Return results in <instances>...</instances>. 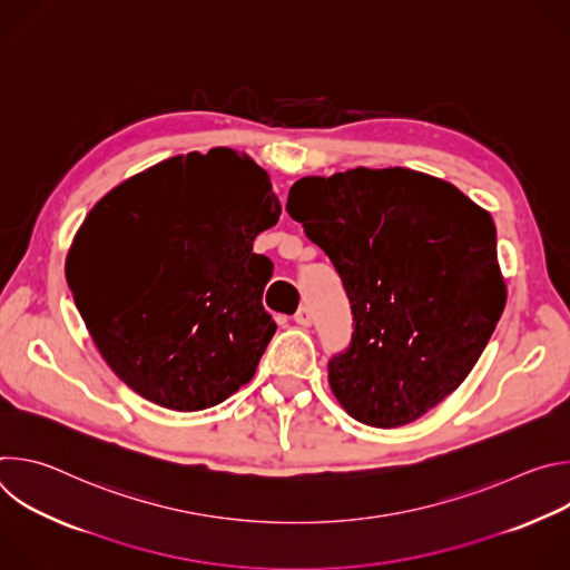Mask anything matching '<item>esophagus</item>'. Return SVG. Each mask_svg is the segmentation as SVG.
I'll return each instance as SVG.
<instances>
[{
    "label": "esophagus",
    "instance_id": "esophagus-1",
    "mask_svg": "<svg viewBox=\"0 0 570 570\" xmlns=\"http://www.w3.org/2000/svg\"><path fill=\"white\" fill-rule=\"evenodd\" d=\"M293 320L299 324V327H311V311H308V306H299L297 313L293 315Z\"/></svg>",
    "mask_w": 570,
    "mask_h": 570
}]
</instances>
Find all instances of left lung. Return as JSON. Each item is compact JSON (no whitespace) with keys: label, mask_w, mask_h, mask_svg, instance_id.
Instances as JSON below:
<instances>
[{"label":"left lung","mask_w":570,"mask_h":570,"mask_svg":"<svg viewBox=\"0 0 570 570\" xmlns=\"http://www.w3.org/2000/svg\"><path fill=\"white\" fill-rule=\"evenodd\" d=\"M286 212L352 304V341L327 363L336 399L367 426L420 420L466 379L505 308L492 216L399 167L302 178Z\"/></svg>","instance_id":"left-lung-1"}]
</instances>
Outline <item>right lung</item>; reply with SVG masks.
Masks as SVG:
<instances>
[{"mask_svg":"<svg viewBox=\"0 0 570 570\" xmlns=\"http://www.w3.org/2000/svg\"><path fill=\"white\" fill-rule=\"evenodd\" d=\"M279 214L268 174L229 148L159 161L95 205L67 282L126 385L203 411L253 379L277 330L262 302L273 262L253 243Z\"/></svg>","mask_w":570,"mask_h":570,"instance_id":"add662e5","label":"right lung"}]
</instances>
